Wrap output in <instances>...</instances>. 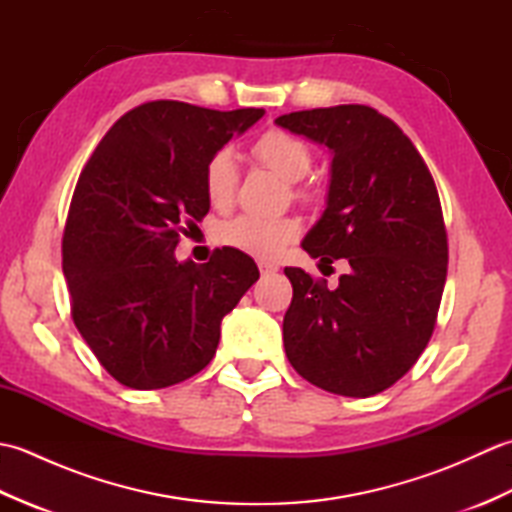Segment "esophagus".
I'll use <instances>...</instances> for the list:
<instances>
[{
    "label": "esophagus",
    "mask_w": 512,
    "mask_h": 512,
    "mask_svg": "<svg viewBox=\"0 0 512 512\" xmlns=\"http://www.w3.org/2000/svg\"><path fill=\"white\" fill-rule=\"evenodd\" d=\"M257 266H259V273H262V277L275 275L277 270H279V266H277V264H270V262H259Z\"/></svg>",
    "instance_id": "34e87169"
}]
</instances>
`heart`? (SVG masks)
Listing matches in <instances>:
<instances>
[{"instance_id":"obj_1","label":"heart","mask_w":512,"mask_h":512,"mask_svg":"<svg viewBox=\"0 0 512 512\" xmlns=\"http://www.w3.org/2000/svg\"><path fill=\"white\" fill-rule=\"evenodd\" d=\"M255 158L273 169L277 176L288 182H299L306 176L312 156L308 145L297 136L270 129L257 138L253 145ZM204 195L215 209L231 206L237 189V160L231 149H220L209 158L204 167ZM301 233V224L295 217H257L237 215L228 220L217 231V239L228 248L239 253L253 255L259 259H275L284 253L290 242H295Z\"/></svg>"}]
</instances>
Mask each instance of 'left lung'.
<instances>
[{
	"mask_svg": "<svg viewBox=\"0 0 512 512\" xmlns=\"http://www.w3.org/2000/svg\"><path fill=\"white\" fill-rule=\"evenodd\" d=\"M275 123L332 154L325 211L301 246L321 262L350 264L334 290L301 268L284 270L286 356L330 394H380L409 372L436 328L449 257L436 182L402 129L367 105Z\"/></svg>",
	"mask_w": 512,
	"mask_h": 512,
	"instance_id": "obj_1",
	"label": "left lung"
}]
</instances>
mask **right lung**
I'll list each match as a JSON object with an SVG mask.
<instances>
[{"instance_id": "add662e5", "label": "right lung", "mask_w": 512, "mask_h": 512, "mask_svg": "<svg viewBox=\"0 0 512 512\" xmlns=\"http://www.w3.org/2000/svg\"><path fill=\"white\" fill-rule=\"evenodd\" d=\"M264 110L151 101L118 118L81 171L63 233L72 319L99 363L132 389L182 383L211 363L220 323L259 279L215 250L178 262L184 224L209 213L204 167Z\"/></svg>"}]
</instances>
